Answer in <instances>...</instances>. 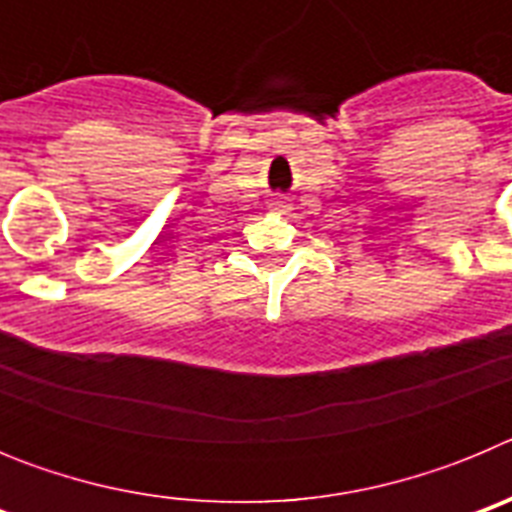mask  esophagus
<instances>
[{"label": "esophagus", "mask_w": 512, "mask_h": 512, "mask_svg": "<svg viewBox=\"0 0 512 512\" xmlns=\"http://www.w3.org/2000/svg\"><path fill=\"white\" fill-rule=\"evenodd\" d=\"M269 207H271V212H277V215H287V212L292 210V205H289L284 197H274V200L269 202Z\"/></svg>", "instance_id": "34e87169"}]
</instances>
